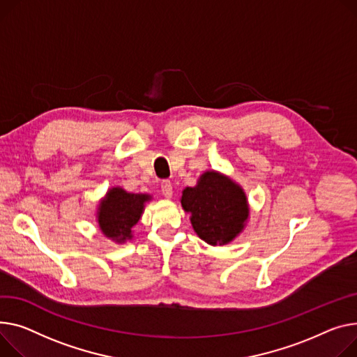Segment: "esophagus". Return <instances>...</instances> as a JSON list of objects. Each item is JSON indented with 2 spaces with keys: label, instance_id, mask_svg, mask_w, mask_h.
I'll list each match as a JSON object with an SVG mask.
<instances>
[{
  "label": "esophagus",
  "instance_id": "obj_1",
  "mask_svg": "<svg viewBox=\"0 0 357 357\" xmlns=\"http://www.w3.org/2000/svg\"><path fill=\"white\" fill-rule=\"evenodd\" d=\"M160 189H162V194L165 198H172L174 195V191H172V183L171 181H162V185H160Z\"/></svg>",
  "mask_w": 357,
  "mask_h": 357
}]
</instances>
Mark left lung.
Instances as JSON below:
<instances>
[{
  "mask_svg": "<svg viewBox=\"0 0 357 357\" xmlns=\"http://www.w3.org/2000/svg\"><path fill=\"white\" fill-rule=\"evenodd\" d=\"M192 228L209 245H227L238 236L250 218V204L240 183L218 171H205L195 186L181 197Z\"/></svg>",
  "mask_w": 357,
  "mask_h": 357,
  "instance_id": "1",
  "label": "left lung"
}]
</instances>
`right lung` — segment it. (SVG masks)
Wrapping results in <instances>:
<instances>
[{
  "label": "right lung",
  "mask_w": 357,
  "mask_h": 357,
  "mask_svg": "<svg viewBox=\"0 0 357 357\" xmlns=\"http://www.w3.org/2000/svg\"><path fill=\"white\" fill-rule=\"evenodd\" d=\"M152 199L151 194H133L122 186H112L98 204L96 222L100 232L116 244L130 241L133 227Z\"/></svg>",
  "instance_id": "1"
}]
</instances>
